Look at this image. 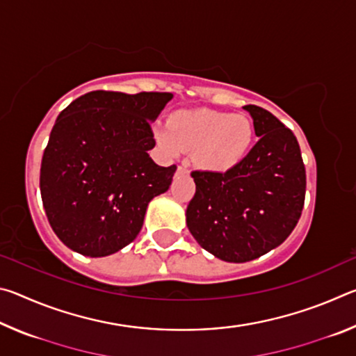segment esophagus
I'll return each mask as SVG.
<instances>
[{"label":"esophagus","instance_id":"obj_1","mask_svg":"<svg viewBox=\"0 0 356 356\" xmlns=\"http://www.w3.org/2000/svg\"><path fill=\"white\" fill-rule=\"evenodd\" d=\"M177 172H186V165H185V163L179 165V166H177Z\"/></svg>","mask_w":356,"mask_h":356}]
</instances>
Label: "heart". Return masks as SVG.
I'll return each mask as SVG.
<instances>
[{"instance_id": "b5f03b06", "label": "heart", "mask_w": 356, "mask_h": 356, "mask_svg": "<svg viewBox=\"0 0 356 356\" xmlns=\"http://www.w3.org/2000/svg\"><path fill=\"white\" fill-rule=\"evenodd\" d=\"M252 135L246 116L206 108L174 111L168 127L155 131L156 141L168 152L193 150V161L210 172H225L238 165L248 154Z\"/></svg>"}]
</instances>
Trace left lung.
<instances>
[{
  "label": "left lung",
  "mask_w": 356,
  "mask_h": 356,
  "mask_svg": "<svg viewBox=\"0 0 356 356\" xmlns=\"http://www.w3.org/2000/svg\"><path fill=\"white\" fill-rule=\"evenodd\" d=\"M259 141L226 172L193 171L196 193L186 226L204 250L226 262H248L291 236L305 206L306 171L291 129L256 105Z\"/></svg>",
  "instance_id": "1"
}]
</instances>
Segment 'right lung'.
Wrapping results in <instances>:
<instances>
[{"label": "right lung", "mask_w": 356, "mask_h": 356, "mask_svg": "<svg viewBox=\"0 0 356 356\" xmlns=\"http://www.w3.org/2000/svg\"><path fill=\"white\" fill-rule=\"evenodd\" d=\"M170 92L92 91L61 111L40 166L48 222L70 250L104 257L140 234L149 202L168 191L176 165L159 166L147 150L150 122Z\"/></svg>", "instance_id": "add662e5"}]
</instances>
